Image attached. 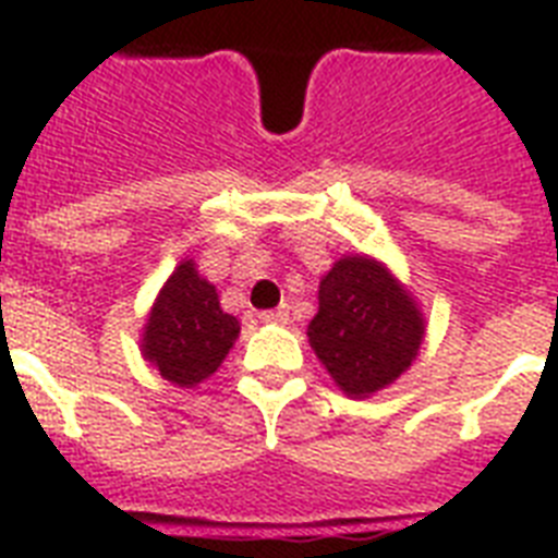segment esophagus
<instances>
[{
  "instance_id": "esophagus-1",
  "label": "esophagus",
  "mask_w": 558,
  "mask_h": 558,
  "mask_svg": "<svg viewBox=\"0 0 558 558\" xmlns=\"http://www.w3.org/2000/svg\"><path fill=\"white\" fill-rule=\"evenodd\" d=\"M257 318L264 320V324H287V320H289V306H278V310L260 312Z\"/></svg>"
}]
</instances>
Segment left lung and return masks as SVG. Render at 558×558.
Segmentation results:
<instances>
[{
    "instance_id": "obj_1",
    "label": "left lung",
    "mask_w": 558,
    "mask_h": 558,
    "mask_svg": "<svg viewBox=\"0 0 558 558\" xmlns=\"http://www.w3.org/2000/svg\"><path fill=\"white\" fill-rule=\"evenodd\" d=\"M306 335L335 387L350 398H369L410 369L427 318L387 264L343 255L320 278L318 315Z\"/></svg>"
}]
</instances>
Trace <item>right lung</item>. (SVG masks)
<instances>
[{"label":"right lung","instance_id":"1","mask_svg":"<svg viewBox=\"0 0 558 558\" xmlns=\"http://www.w3.org/2000/svg\"><path fill=\"white\" fill-rule=\"evenodd\" d=\"M238 335L240 320L220 306L215 283L185 257L154 298L140 335V352L162 381L194 389L217 373Z\"/></svg>","mask_w":558,"mask_h":558}]
</instances>
